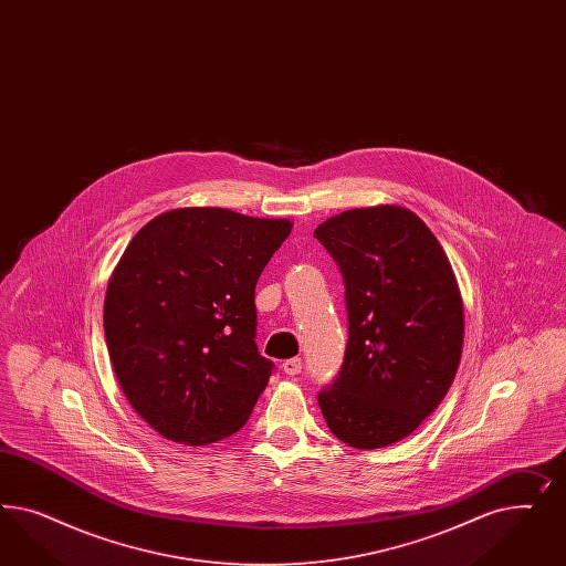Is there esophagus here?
Here are the masks:
<instances>
[{
	"mask_svg": "<svg viewBox=\"0 0 566 566\" xmlns=\"http://www.w3.org/2000/svg\"><path fill=\"white\" fill-rule=\"evenodd\" d=\"M301 369H303V360L298 359V357L282 363V371H284L286 376H298Z\"/></svg>",
	"mask_w": 566,
	"mask_h": 566,
	"instance_id": "obj_1",
	"label": "esophagus"
}]
</instances>
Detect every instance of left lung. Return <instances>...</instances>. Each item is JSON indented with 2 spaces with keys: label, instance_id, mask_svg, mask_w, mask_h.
<instances>
[{
  "label": "left lung",
  "instance_id": "8db88e82",
  "mask_svg": "<svg viewBox=\"0 0 566 566\" xmlns=\"http://www.w3.org/2000/svg\"><path fill=\"white\" fill-rule=\"evenodd\" d=\"M313 237L343 272L348 308L340 376L317 398L327 428L359 450L400 442L457 376L464 334L457 275L407 207L348 209Z\"/></svg>",
  "mask_w": 566,
  "mask_h": 566
}]
</instances>
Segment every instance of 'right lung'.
<instances>
[{
    "label": "right lung",
    "instance_id": "1",
    "mask_svg": "<svg viewBox=\"0 0 566 566\" xmlns=\"http://www.w3.org/2000/svg\"><path fill=\"white\" fill-rule=\"evenodd\" d=\"M286 218L178 207L128 242L107 282L103 329L122 392L176 444L239 431L272 363L255 344L259 275L289 239Z\"/></svg>",
    "mask_w": 566,
    "mask_h": 566
}]
</instances>
